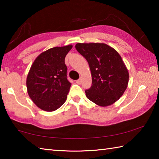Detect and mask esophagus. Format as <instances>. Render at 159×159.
<instances>
[{
	"mask_svg": "<svg viewBox=\"0 0 159 159\" xmlns=\"http://www.w3.org/2000/svg\"><path fill=\"white\" fill-rule=\"evenodd\" d=\"M76 83H77V84H80V83H81V79H79L76 80Z\"/></svg>",
	"mask_w": 159,
	"mask_h": 159,
	"instance_id": "34e87169",
	"label": "esophagus"
}]
</instances>
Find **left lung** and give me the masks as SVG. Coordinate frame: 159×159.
Returning <instances> with one entry per match:
<instances>
[{
    "instance_id": "left-lung-1",
    "label": "left lung",
    "mask_w": 159,
    "mask_h": 159,
    "mask_svg": "<svg viewBox=\"0 0 159 159\" xmlns=\"http://www.w3.org/2000/svg\"><path fill=\"white\" fill-rule=\"evenodd\" d=\"M76 49L89 64L92 85L85 90L88 99L101 107L116 102L124 93L129 74L119 54L104 43H77Z\"/></svg>"
}]
</instances>
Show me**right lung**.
<instances>
[{"instance_id": "right-lung-1", "label": "right lung", "mask_w": 159, "mask_h": 159, "mask_svg": "<svg viewBox=\"0 0 159 159\" xmlns=\"http://www.w3.org/2000/svg\"><path fill=\"white\" fill-rule=\"evenodd\" d=\"M72 47L50 48L38 56L31 66L26 79L27 92L42 110L55 111L66 101L71 84L67 80L64 60Z\"/></svg>"}]
</instances>
